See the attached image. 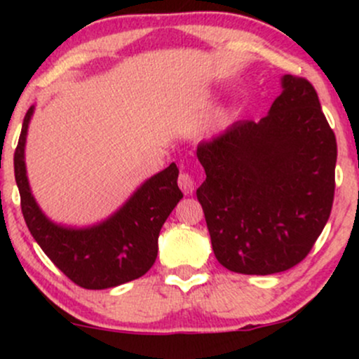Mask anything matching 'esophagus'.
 Segmentation results:
<instances>
[{
  "instance_id": "1",
  "label": "esophagus",
  "mask_w": 359,
  "mask_h": 359,
  "mask_svg": "<svg viewBox=\"0 0 359 359\" xmlns=\"http://www.w3.org/2000/svg\"><path fill=\"white\" fill-rule=\"evenodd\" d=\"M177 184H179L180 191L184 194H192L194 192V179L191 174H187V172H182V174L179 175V180H177Z\"/></svg>"
}]
</instances>
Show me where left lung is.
<instances>
[{
    "instance_id": "left-lung-1",
    "label": "left lung",
    "mask_w": 359,
    "mask_h": 359,
    "mask_svg": "<svg viewBox=\"0 0 359 359\" xmlns=\"http://www.w3.org/2000/svg\"><path fill=\"white\" fill-rule=\"evenodd\" d=\"M258 123L246 119L199 143L197 189L217 262L234 273L271 275L307 257L334 201L337 145L314 86L283 76Z\"/></svg>"
}]
</instances>
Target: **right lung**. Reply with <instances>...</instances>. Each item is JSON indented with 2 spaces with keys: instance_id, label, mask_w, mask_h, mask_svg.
Here are the masks:
<instances>
[{
  "instance_id": "add662e5",
  "label": "right lung",
  "mask_w": 359,
  "mask_h": 359,
  "mask_svg": "<svg viewBox=\"0 0 359 359\" xmlns=\"http://www.w3.org/2000/svg\"><path fill=\"white\" fill-rule=\"evenodd\" d=\"M34 108L27 111L15 150V180L20 191L22 212L32 236L43 253L76 285L102 290L145 275L156 259L158 234L168 214L182 199L170 163L148 179L116 214L88 229L53 224L36 205L25 170V140Z\"/></svg>"
}]
</instances>
